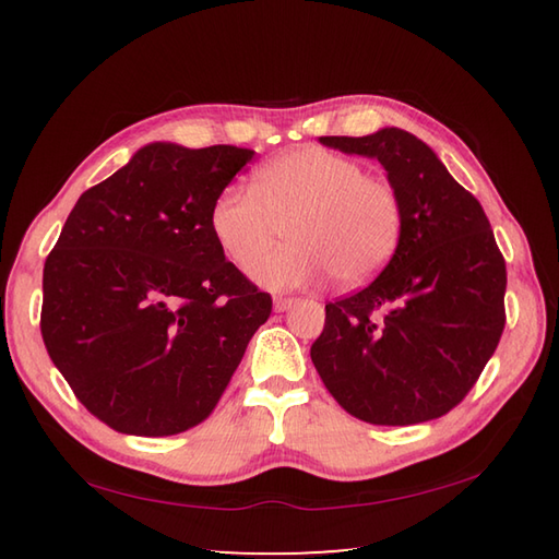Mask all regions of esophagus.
<instances>
[{
	"label": "esophagus",
	"mask_w": 559,
	"mask_h": 559,
	"mask_svg": "<svg viewBox=\"0 0 559 559\" xmlns=\"http://www.w3.org/2000/svg\"><path fill=\"white\" fill-rule=\"evenodd\" d=\"M293 305H295V298H283V295L273 298V310H276V312H286V310H290Z\"/></svg>",
	"instance_id": "1"
}]
</instances>
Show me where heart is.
Here are the masks:
<instances>
[{
	"mask_svg": "<svg viewBox=\"0 0 559 559\" xmlns=\"http://www.w3.org/2000/svg\"><path fill=\"white\" fill-rule=\"evenodd\" d=\"M403 221L401 194L386 177L317 146L261 165L252 189L225 187L209 213L225 257L235 264L254 258L249 276L273 290L310 286L329 273L338 286H362L394 259ZM283 224L292 245L264 253Z\"/></svg>",
	"mask_w": 559,
	"mask_h": 559,
	"instance_id": "1",
	"label": "heart"
}]
</instances>
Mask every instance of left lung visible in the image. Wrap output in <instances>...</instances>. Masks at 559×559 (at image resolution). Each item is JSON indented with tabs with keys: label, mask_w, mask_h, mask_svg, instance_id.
<instances>
[{
	"label": "left lung",
	"mask_w": 559,
	"mask_h": 559,
	"mask_svg": "<svg viewBox=\"0 0 559 559\" xmlns=\"http://www.w3.org/2000/svg\"><path fill=\"white\" fill-rule=\"evenodd\" d=\"M377 158L403 201V237L370 286L326 305L312 362L353 418H442L478 382L504 331L507 266L480 201L403 129L319 136Z\"/></svg>",
	"instance_id": "8db88e82"
}]
</instances>
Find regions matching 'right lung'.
<instances>
[{"instance_id": "1", "label": "right lung", "mask_w": 559, "mask_h": 559, "mask_svg": "<svg viewBox=\"0 0 559 559\" xmlns=\"http://www.w3.org/2000/svg\"><path fill=\"white\" fill-rule=\"evenodd\" d=\"M254 151L148 144L83 192L45 259L40 334L112 430L170 437L216 408L271 295L225 259L209 213Z\"/></svg>"}]
</instances>
